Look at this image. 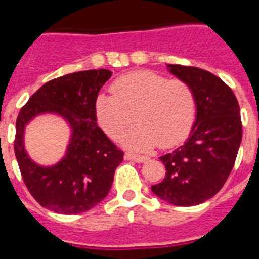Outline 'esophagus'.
<instances>
[{"label":"esophagus","mask_w":259,"mask_h":259,"mask_svg":"<svg viewBox=\"0 0 259 259\" xmlns=\"http://www.w3.org/2000/svg\"><path fill=\"white\" fill-rule=\"evenodd\" d=\"M125 158L126 160H132V161H136V162H145L149 160V157H146V156H138V154H133V153H126Z\"/></svg>","instance_id":"34e87169"}]
</instances>
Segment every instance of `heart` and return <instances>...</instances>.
Instances as JSON below:
<instances>
[{
  "label": "heart",
  "instance_id": "obj_1",
  "mask_svg": "<svg viewBox=\"0 0 259 259\" xmlns=\"http://www.w3.org/2000/svg\"><path fill=\"white\" fill-rule=\"evenodd\" d=\"M111 94H99L95 115L109 137L122 136V144L145 152L160 144L170 148L181 142L192 127L196 113L195 94L188 83L152 71H136L118 78Z\"/></svg>",
  "mask_w": 259,
  "mask_h": 259
}]
</instances>
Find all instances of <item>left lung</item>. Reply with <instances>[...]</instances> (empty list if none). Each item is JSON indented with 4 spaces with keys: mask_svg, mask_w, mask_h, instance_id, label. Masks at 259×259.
<instances>
[{
    "mask_svg": "<svg viewBox=\"0 0 259 259\" xmlns=\"http://www.w3.org/2000/svg\"><path fill=\"white\" fill-rule=\"evenodd\" d=\"M166 67L192 89L196 118L184 145L160 157L166 175L152 185V192L169 204L189 207L204 203L225 185L242 141L241 110L233 90L208 71Z\"/></svg>",
    "mask_w": 259,
    "mask_h": 259,
    "instance_id": "obj_1",
    "label": "left lung"
}]
</instances>
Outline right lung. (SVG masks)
<instances>
[{
    "mask_svg": "<svg viewBox=\"0 0 259 259\" xmlns=\"http://www.w3.org/2000/svg\"><path fill=\"white\" fill-rule=\"evenodd\" d=\"M111 75L109 70H87L52 79L18 114L14 153L21 176L38 204L54 212H86L101 203L123 160V152L98 127L95 115L98 94ZM42 113L59 115L71 130L65 157L50 167L34 163L23 145L26 125Z\"/></svg>",
    "mask_w": 259,
    "mask_h": 259,
    "instance_id": "obj_1",
    "label": "right lung"
}]
</instances>
